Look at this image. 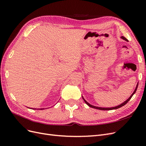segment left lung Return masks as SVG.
<instances>
[{
    "instance_id": "left-lung-1",
    "label": "left lung",
    "mask_w": 146,
    "mask_h": 146,
    "mask_svg": "<svg viewBox=\"0 0 146 146\" xmlns=\"http://www.w3.org/2000/svg\"><path fill=\"white\" fill-rule=\"evenodd\" d=\"M123 39H124V40H125V41H128V39H126L125 37H123V36H122L121 37ZM138 83L137 84V85H136V88H135V91H134V92H133V94H132L131 96H130V98L128 99L126 101H125L123 103H122V104H121V105H118V106H116V107H111V108H102V107H95V106H93V105H91V104H90L89 103H88L83 98V100H84V101H85V102L89 106V107H91V108H96V109H98V110H115V109H117V108H121V107H122V106H123V105H125L128 102H129L130 99H131V98H132V96H133V94L135 93L136 92V90H137V88H138Z\"/></svg>"
}]
</instances>
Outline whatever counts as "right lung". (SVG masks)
Listing matches in <instances>:
<instances>
[{"mask_svg":"<svg viewBox=\"0 0 146 146\" xmlns=\"http://www.w3.org/2000/svg\"><path fill=\"white\" fill-rule=\"evenodd\" d=\"M43 109H44V108H41L40 110H43Z\"/></svg>","mask_w":146,"mask_h":146,"instance_id":"1","label":"right lung"}]
</instances>
